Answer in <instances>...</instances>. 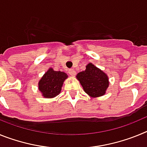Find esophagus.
<instances>
[{"label":"esophagus","mask_w":147,"mask_h":147,"mask_svg":"<svg viewBox=\"0 0 147 147\" xmlns=\"http://www.w3.org/2000/svg\"><path fill=\"white\" fill-rule=\"evenodd\" d=\"M68 73H69V74L71 75L72 76H74L76 74V71H75L74 69H70L69 71H68Z\"/></svg>","instance_id":"1"}]
</instances>
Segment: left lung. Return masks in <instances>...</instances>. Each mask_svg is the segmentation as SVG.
Masks as SVG:
<instances>
[{
  "label": "left lung",
  "instance_id": "obj_1",
  "mask_svg": "<svg viewBox=\"0 0 147 147\" xmlns=\"http://www.w3.org/2000/svg\"><path fill=\"white\" fill-rule=\"evenodd\" d=\"M76 77L80 81L84 91L91 98L104 96L110 85L107 74L91 62L87 65L85 71L78 73Z\"/></svg>",
  "mask_w": 147,
  "mask_h": 147
}]
</instances>
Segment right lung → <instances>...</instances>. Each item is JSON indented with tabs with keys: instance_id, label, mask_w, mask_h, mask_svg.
<instances>
[{
	"instance_id": "obj_1",
	"label": "right lung",
	"mask_w": 147,
	"mask_h": 147,
	"mask_svg": "<svg viewBox=\"0 0 147 147\" xmlns=\"http://www.w3.org/2000/svg\"><path fill=\"white\" fill-rule=\"evenodd\" d=\"M68 77L63 71H56L49 67L38 82V89L45 98H51L59 95L65 80Z\"/></svg>"
}]
</instances>
